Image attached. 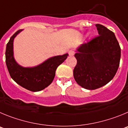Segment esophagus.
Segmentation results:
<instances>
[{"label": "esophagus", "mask_w": 128, "mask_h": 128, "mask_svg": "<svg viewBox=\"0 0 128 128\" xmlns=\"http://www.w3.org/2000/svg\"><path fill=\"white\" fill-rule=\"evenodd\" d=\"M74 54H75V52H74V51H73V50H70V52H69V55H70V57H72V56H74Z\"/></svg>", "instance_id": "1"}]
</instances>
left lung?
<instances>
[{
	"instance_id": "1",
	"label": "left lung",
	"mask_w": 128,
	"mask_h": 128,
	"mask_svg": "<svg viewBox=\"0 0 128 128\" xmlns=\"http://www.w3.org/2000/svg\"><path fill=\"white\" fill-rule=\"evenodd\" d=\"M99 36L76 48L77 64L73 70L79 86L94 90L105 86L116 75L120 59V47L114 33L96 24Z\"/></svg>"
}]
</instances>
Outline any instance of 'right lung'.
I'll return each instance as SVG.
<instances>
[{
	"mask_svg": "<svg viewBox=\"0 0 128 128\" xmlns=\"http://www.w3.org/2000/svg\"><path fill=\"white\" fill-rule=\"evenodd\" d=\"M22 30L16 31L8 42L6 50V63L14 81L28 90L38 92L51 84L56 75L57 67L68 58V54L50 57L34 67L22 66L14 57L13 42L17 35Z\"/></svg>",
	"mask_w": 128,
	"mask_h": 128,
	"instance_id": "1",
	"label": "right lung"
}]
</instances>
